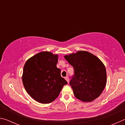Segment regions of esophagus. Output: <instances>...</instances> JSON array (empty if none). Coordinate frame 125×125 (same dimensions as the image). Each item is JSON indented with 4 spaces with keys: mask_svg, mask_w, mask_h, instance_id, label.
<instances>
[{
    "mask_svg": "<svg viewBox=\"0 0 125 125\" xmlns=\"http://www.w3.org/2000/svg\"><path fill=\"white\" fill-rule=\"evenodd\" d=\"M65 80H66V81L67 82V83H69V78L68 77H65Z\"/></svg>",
    "mask_w": 125,
    "mask_h": 125,
    "instance_id": "esophagus-1",
    "label": "esophagus"
}]
</instances>
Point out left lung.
<instances>
[{
	"label": "left lung",
	"instance_id": "8db88e82",
	"mask_svg": "<svg viewBox=\"0 0 125 125\" xmlns=\"http://www.w3.org/2000/svg\"><path fill=\"white\" fill-rule=\"evenodd\" d=\"M74 69L70 81L74 95L83 102H91L100 95L106 84V71L96 56L85 51L64 56Z\"/></svg>",
	"mask_w": 125,
	"mask_h": 125
}]
</instances>
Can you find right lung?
<instances>
[{"mask_svg":"<svg viewBox=\"0 0 125 125\" xmlns=\"http://www.w3.org/2000/svg\"><path fill=\"white\" fill-rule=\"evenodd\" d=\"M58 60V54L43 51L25 63L22 75L23 85L28 94L37 102L48 104L53 101L67 84L56 66Z\"/></svg>","mask_w":125,"mask_h":125,"instance_id":"1","label":"right lung"}]
</instances>
